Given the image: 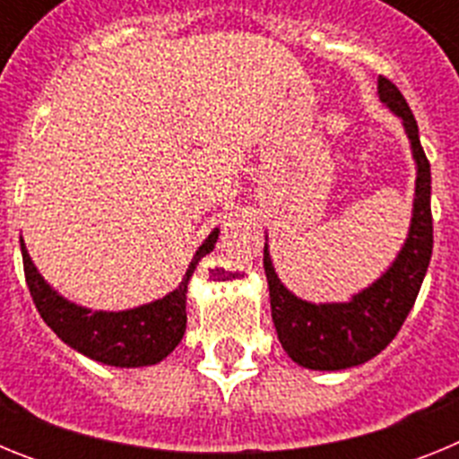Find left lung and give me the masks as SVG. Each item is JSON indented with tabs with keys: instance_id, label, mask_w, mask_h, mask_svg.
Returning <instances> with one entry per match:
<instances>
[{
	"instance_id": "left-lung-1",
	"label": "left lung",
	"mask_w": 459,
	"mask_h": 459,
	"mask_svg": "<svg viewBox=\"0 0 459 459\" xmlns=\"http://www.w3.org/2000/svg\"><path fill=\"white\" fill-rule=\"evenodd\" d=\"M379 99L403 117L419 168L411 230L395 264L375 285L354 296V301L312 306L282 287L264 246L271 317L278 340L291 360L310 370H344L379 354L395 338L416 303L432 257L429 160L420 144L419 124L400 89L384 75H379Z\"/></svg>"
}]
</instances>
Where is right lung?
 I'll list each match as a JSON object with an SVG mask.
<instances>
[{
    "mask_svg": "<svg viewBox=\"0 0 459 459\" xmlns=\"http://www.w3.org/2000/svg\"><path fill=\"white\" fill-rule=\"evenodd\" d=\"M218 230L209 234L200 250L195 253L181 285L160 301L126 312H91L52 291L31 264L27 248H22L24 280L34 299V306L43 322L73 350L93 360L117 368L153 366L163 360L181 342L186 331V291L195 266L204 255L213 250Z\"/></svg>",
    "mask_w": 459,
    "mask_h": 459,
    "instance_id": "1",
    "label": "right lung"
}]
</instances>
